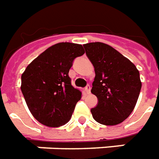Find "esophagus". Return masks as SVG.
Returning <instances> with one entry per match:
<instances>
[{
  "label": "esophagus",
  "instance_id": "1",
  "mask_svg": "<svg viewBox=\"0 0 159 159\" xmlns=\"http://www.w3.org/2000/svg\"><path fill=\"white\" fill-rule=\"evenodd\" d=\"M90 90H91V87H90V85H87L86 88H85V91H86V93H88V94H89L90 93Z\"/></svg>",
  "mask_w": 159,
  "mask_h": 159
}]
</instances>
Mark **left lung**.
Masks as SVG:
<instances>
[{"mask_svg":"<svg viewBox=\"0 0 159 159\" xmlns=\"http://www.w3.org/2000/svg\"><path fill=\"white\" fill-rule=\"evenodd\" d=\"M83 47L95 72L91 93L96 95L98 104L91 109L93 119L104 125H117L136 105L141 89L139 70L107 44L90 42Z\"/></svg>","mask_w":159,"mask_h":159,"instance_id":"left-lung-1","label":"left lung"}]
</instances>
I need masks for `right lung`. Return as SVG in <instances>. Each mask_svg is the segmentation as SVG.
I'll use <instances>...</instances> for the list:
<instances>
[{
  "instance_id": "1",
  "label": "right lung",
  "mask_w": 159,
  "mask_h": 159,
  "mask_svg": "<svg viewBox=\"0 0 159 159\" xmlns=\"http://www.w3.org/2000/svg\"><path fill=\"white\" fill-rule=\"evenodd\" d=\"M84 54L83 46L60 42L50 47L27 66L21 91L29 110L39 123L59 127L68 123L82 92L71 85L69 70Z\"/></svg>"
}]
</instances>
